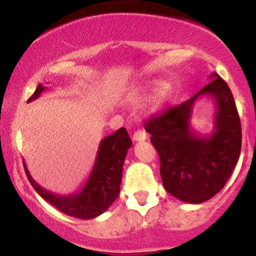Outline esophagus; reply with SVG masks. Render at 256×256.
<instances>
[{
    "label": "esophagus",
    "instance_id": "34e87169",
    "mask_svg": "<svg viewBox=\"0 0 256 256\" xmlns=\"http://www.w3.org/2000/svg\"><path fill=\"white\" fill-rule=\"evenodd\" d=\"M132 138H134V141H144L147 138V135H146V132H144V131L138 130L134 134Z\"/></svg>",
    "mask_w": 256,
    "mask_h": 256
}]
</instances>
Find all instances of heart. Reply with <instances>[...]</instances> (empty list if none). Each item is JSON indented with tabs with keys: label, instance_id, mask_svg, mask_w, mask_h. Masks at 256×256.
I'll use <instances>...</instances> for the list:
<instances>
[{
	"label": "heart",
	"instance_id": "heart-1",
	"mask_svg": "<svg viewBox=\"0 0 256 256\" xmlns=\"http://www.w3.org/2000/svg\"><path fill=\"white\" fill-rule=\"evenodd\" d=\"M172 88L167 82H156L154 88L148 95L144 104V110L148 114H156L161 112L171 98ZM142 100V94L140 92H132L128 98V102L134 105L140 104Z\"/></svg>",
	"mask_w": 256,
	"mask_h": 256
}]
</instances>
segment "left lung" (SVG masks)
Returning a JSON list of instances; mask_svg holds the SVG:
<instances>
[{
    "instance_id": "1",
    "label": "left lung",
    "mask_w": 256,
    "mask_h": 256,
    "mask_svg": "<svg viewBox=\"0 0 256 256\" xmlns=\"http://www.w3.org/2000/svg\"><path fill=\"white\" fill-rule=\"evenodd\" d=\"M209 80L194 96L144 126L158 152L164 190L192 204L210 200L226 186L242 148V125L233 94L216 73ZM203 96L212 97L216 105L214 128L207 136L190 125L195 102Z\"/></svg>"
}]
</instances>
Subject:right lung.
I'll return each mask as SVG.
<instances>
[{
	"instance_id": "add662e5",
	"label": "right lung",
	"mask_w": 256,
	"mask_h": 256,
	"mask_svg": "<svg viewBox=\"0 0 256 256\" xmlns=\"http://www.w3.org/2000/svg\"><path fill=\"white\" fill-rule=\"evenodd\" d=\"M46 89L47 88L42 84L38 85L34 94L28 99V102L40 98ZM131 144L132 142L125 128H118L112 135L102 138L86 182L78 192L66 196L56 194L40 187L30 176L24 161L23 164L28 180L43 200L66 216L79 219H92L104 213L118 198L120 193L124 161Z\"/></svg>"
}]
</instances>
